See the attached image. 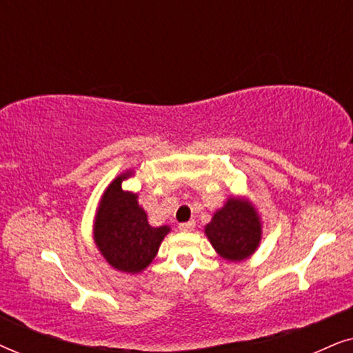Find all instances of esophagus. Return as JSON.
I'll return each mask as SVG.
<instances>
[{"mask_svg":"<svg viewBox=\"0 0 353 353\" xmlns=\"http://www.w3.org/2000/svg\"><path fill=\"white\" fill-rule=\"evenodd\" d=\"M194 226H196V223L191 220V221H186V223H180L178 228H180L181 231H192V230H194Z\"/></svg>","mask_w":353,"mask_h":353,"instance_id":"34e87169","label":"esophagus"}]
</instances>
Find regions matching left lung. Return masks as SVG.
Listing matches in <instances>:
<instances>
[{
  "instance_id": "left-lung-1",
  "label": "left lung",
  "mask_w": 353,
  "mask_h": 353,
  "mask_svg": "<svg viewBox=\"0 0 353 353\" xmlns=\"http://www.w3.org/2000/svg\"><path fill=\"white\" fill-rule=\"evenodd\" d=\"M205 234L221 257L239 262L259 248L262 225L250 202L231 197L205 225Z\"/></svg>"
}]
</instances>
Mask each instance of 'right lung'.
Here are the masks:
<instances>
[{
    "label": "right lung",
    "mask_w": 353,
    "mask_h": 353,
    "mask_svg": "<svg viewBox=\"0 0 353 353\" xmlns=\"http://www.w3.org/2000/svg\"><path fill=\"white\" fill-rule=\"evenodd\" d=\"M132 172L122 173L101 197L94 220V241L109 265L125 273H139L156 257L159 245L170 231L154 228L138 204V196L122 190V181Z\"/></svg>",
    "instance_id": "obj_1"
}]
</instances>
